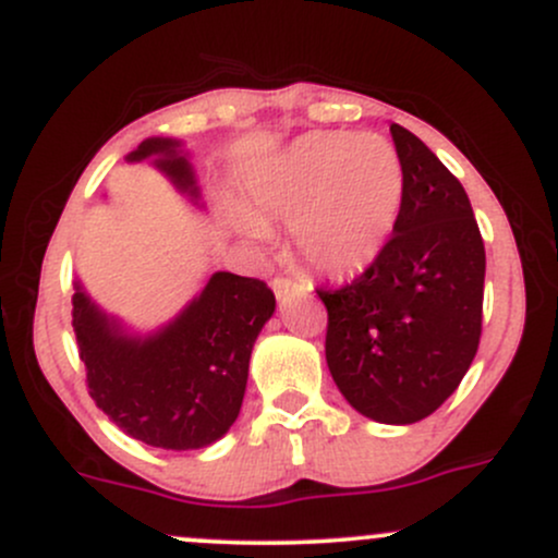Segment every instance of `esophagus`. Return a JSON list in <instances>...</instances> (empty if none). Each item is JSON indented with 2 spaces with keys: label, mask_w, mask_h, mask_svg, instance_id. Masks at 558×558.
Instances as JSON below:
<instances>
[{
  "label": "esophagus",
  "mask_w": 558,
  "mask_h": 558,
  "mask_svg": "<svg viewBox=\"0 0 558 558\" xmlns=\"http://www.w3.org/2000/svg\"><path fill=\"white\" fill-rule=\"evenodd\" d=\"M272 291L278 299H288L291 293H299V291H306L304 283H299V280H291V278H275L272 280Z\"/></svg>",
  "instance_id": "1"
}]
</instances>
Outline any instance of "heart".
<instances>
[{"label":"heart","mask_w":558,"mask_h":558,"mask_svg":"<svg viewBox=\"0 0 558 558\" xmlns=\"http://www.w3.org/2000/svg\"><path fill=\"white\" fill-rule=\"evenodd\" d=\"M407 175L401 155L375 133H306L252 183L257 226L288 222L312 270L351 278L383 257L399 226Z\"/></svg>","instance_id":"heart-1"}]
</instances>
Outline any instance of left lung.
<instances>
[{
  "mask_svg": "<svg viewBox=\"0 0 558 558\" xmlns=\"http://www.w3.org/2000/svg\"><path fill=\"white\" fill-rule=\"evenodd\" d=\"M407 191L383 257L328 306L325 360L343 399L383 425L430 417L459 388L483 330L485 246L464 185L390 125Z\"/></svg>",
  "mask_w": 558,
  "mask_h": 558,
  "instance_id": "1",
  "label": "left lung"
}]
</instances>
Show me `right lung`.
Segmentation results:
<instances>
[{"instance_id": "right-lung-1", "label": "right lung", "mask_w": 558, "mask_h": 558, "mask_svg": "<svg viewBox=\"0 0 558 558\" xmlns=\"http://www.w3.org/2000/svg\"><path fill=\"white\" fill-rule=\"evenodd\" d=\"M162 172L196 207L194 165L183 141L146 138L125 157ZM73 330L88 393L125 435L168 451L213 446L241 412L248 360L275 312V293L257 278L213 272L170 323L131 330L73 283Z\"/></svg>"}]
</instances>
